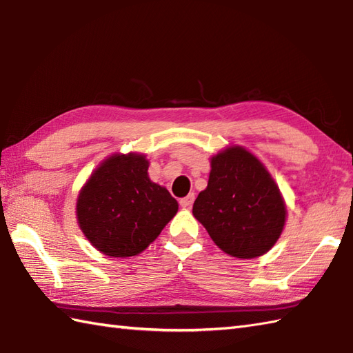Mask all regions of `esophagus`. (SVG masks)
Returning a JSON list of instances; mask_svg holds the SVG:
<instances>
[{"label":"esophagus","mask_w":353,"mask_h":353,"mask_svg":"<svg viewBox=\"0 0 353 353\" xmlns=\"http://www.w3.org/2000/svg\"><path fill=\"white\" fill-rule=\"evenodd\" d=\"M193 201H194V194L193 193L192 194H187L185 198H183L181 201H179V205H181L183 208H190Z\"/></svg>","instance_id":"34e87169"}]
</instances>
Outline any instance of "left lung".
Wrapping results in <instances>:
<instances>
[{
  "mask_svg": "<svg viewBox=\"0 0 353 353\" xmlns=\"http://www.w3.org/2000/svg\"><path fill=\"white\" fill-rule=\"evenodd\" d=\"M210 164L194 219L225 254L250 260L269 252L283 234L287 205L268 168L240 145L226 146Z\"/></svg>",
  "mask_w": 353,
  "mask_h": 353,
  "instance_id": "8db88e82",
  "label": "left lung"
}]
</instances>
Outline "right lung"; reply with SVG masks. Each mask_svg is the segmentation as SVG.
Here are the masks:
<instances>
[{"label":"right lung","instance_id":"right-lung-1","mask_svg":"<svg viewBox=\"0 0 353 353\" xmlns=\"http://www.w3.org/2000/svg\"><path fill=\"white\" fill-rule=\"evenodd\" d=\"M148 168L145 154H113L78 192V226L101 254L139 255L176 214V199L166 187L151 181Z\"/></svg>","mask_w":353,"mask_h":353}]
</instances>
